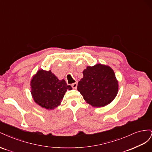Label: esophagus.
<instances>
[{
  "label": "esophagus",
  "instance_id": "34e87169",
  "mask_svg": "<svg viewBox=\"0 0 152 152\" xmlns=\"http://www.w3.org/2000/svg\"><path fill=\"white\" fill-rule=\"evenodd\" d=\"M72 87L73 89H76L77 87V82H75V83H73L72 84Z\"/></svg>",
  "mask_w": 152,
  "mask_h": 152
}]
</instances>
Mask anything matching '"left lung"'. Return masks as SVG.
I'll return each instance as SVG.
<instances>
[{
  "mask_svg": "<svg viewBox=\"0 0 152 152\" xmlns=\"http://www.w3.org/2000/svg\"><path fill=\"white\" fill-rule=\"evenodd\" d=\"M83 75L78 83L77 90L92 107H103L115 98L118 82L111 67L101 63L87 66Z\"/></svg>",
  "mask_w": 152,
  "mask_h": 152,
  "instance_id": "1",
  "label": "left lung"
}]
</instances>
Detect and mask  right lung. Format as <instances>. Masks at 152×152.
Returning <instances> with one entry per match:
<instances>
[{
  "mask_svg": "<svg viewBox=\"0 0 152 152\" xmlns=\"http://www.w3.org/2000/svg\"><path fill=\"white\" fill-rule=\"evenodd\" d=\"M32 98L43 108L54 110L60 105L66 91L72 90L64 79L59 80L50 70H39L30 81Z\"/></svg>",
  "mask_w": 152,
  "mask_h": 152,
  "instance_id": "1",
  "label": "right lung"
}]
</instances>
